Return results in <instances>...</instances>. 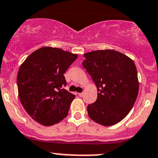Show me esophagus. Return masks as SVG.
I'll use <instances>...</instances> for the list:
<instances>
[{
    "mask_svg": "<svg viewBox=\"0 0 158 158\" xmlns=\"http://www.w3.org/2000/svg\"><path fill=\"white\" fill-rule=\"evenodd\" d=\"M79 96L81 97V98H82L83 96H84V93H79Z\"/></svg>",
    "mask_w": 158,
    "mask_h": 158,
    "instance_id": "esophagus-1",
    "label": "esophagus"
}]
</instances>
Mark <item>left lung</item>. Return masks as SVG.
<instances>
[{"label": "left lung", "instance_id": "8db88e82", "mask_svg": "<svg viewBox=\"0 0 158 158\" xmlns=\"http://www.w3.org/2000/svg\"><path fill=\"white\" fill-rule=\"evenodd\" d=\"M82 65L98 88L96 102L88 105L90 118L103 126L124 119L134 105L139 93L137 71L133 60L112 49L84 54Z\"/></svg>", "mask_w": 158, "mask_h": 158}]
</instances>
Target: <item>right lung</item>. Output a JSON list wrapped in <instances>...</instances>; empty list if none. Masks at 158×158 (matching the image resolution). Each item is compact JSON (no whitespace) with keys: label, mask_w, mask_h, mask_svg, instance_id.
<instances>
[{"label":"right lung","mask_w":158,"mask_h":158,"mask_svg":"<svg viewBox=\"0 0 158 158\" xmlns=\"http://www.w3.org/2000/svg\"><path fill=\"white\" fill-rule=\"evenodd\" d=\"M78 55L45 46L32 52L17 75L19 98L26 112L40 124L52 126L68 115L75 95L67 90L66 70Z\"/></svg>","instance_id":"add662e5"}]
</instances>
